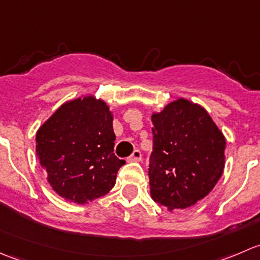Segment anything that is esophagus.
<instances>
[{
    "label": "esophagus",
    "instance_id": "esophagus-1",
    "mask_svg": "<svg viewBox=\"0 0 260 260\" xmlns=\"http://www.w3.org/2000/svg\"><path fill=\"white\" fill-rule=\"evenodd\" d=\"M141 158H142V154H141V152L138 151V149H136V151H133V153L131 154L129 157H128V161H129V162H140Z\"/></svg>",
    "mask_w": 260,
    "mask_h": 260
}]
</instances>
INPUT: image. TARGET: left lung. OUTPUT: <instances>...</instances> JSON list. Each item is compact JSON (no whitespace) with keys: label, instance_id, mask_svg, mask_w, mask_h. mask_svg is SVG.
<instances>
[{"label":"left lung","instance_id":"left-lung-1","mask_svg":"<svg viewBox=\"0 0 260 260\" xmlns=\"http://www.w3.org/2000/svg\"><path fill=\"white\" fill-rule=\"evenodd\" d=\"M152 199L174 211L208 196L224 171L226 141L206 109L176 99L161 112H152Z\"/></svg>","mask_w":260,"mask_h":260}]
</instances>
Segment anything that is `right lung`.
I'll use <instances>...</instances> for the list:
<instances>
[{
    "instance_id": "right-lung-1",
    "label": "right lung",
    "mask_w": 260,
    "mask_h": 260,
    "mask_svg": "<svg viewBox=\"0 0 260 260\" xmlns=\"http://www.w3.org/2000/svg\"><path fill=\"white\" fill-rule=\"evenodd\" d=\"M113 113L93 94L65 102L36 132V154L52 190L86 204L113 188L124 159L113 153Z\"/></svg>"
}]
</instances>
